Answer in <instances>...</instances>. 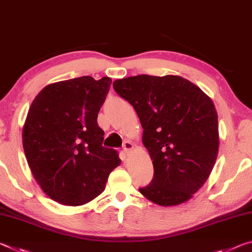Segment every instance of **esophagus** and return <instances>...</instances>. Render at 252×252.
<instances>
[{
  "mask_svg": "<svg viewBox=\"0 0 252 252\" xmlns=\"http://www.w3.org/2000/svg\"><path fill=\"white\" fill-rule=\"evenodd\" d=\"M133 148H134V145L130 142H128V141H126L125 143L123 144V151L125 152L126 154H128L129 152L133 150Z\"/></svg>",
  "mask_w": 252,
  "mask_h": 252,
  "instance_id": "esophagus-1",
  "label": "esophagus"
}]
</instances>
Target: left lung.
<instances>
[{
  "instance_id": "left-lung-1",
  "label": "left lung",
  "mask_w": 252,
  "mask_h": 252,
  "mask_svg": "<svg viewBox=\"0 0 252 252\" xmlns=\"http://www.w3.org/2000/svg\"><path fill=\"white\" fill-rule=\"evenodd\" d=\"M113 87L137 113L143 144L153 160V180L139 192L163 207L191 199L208 180L219 150L211 99L191 81L172 75L124 78Z\"/></svg>"
}]
</instances>
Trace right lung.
<instances>
[{
  "label": "right lung",
  "mask_w": 252,
  "mask_h": 252,
  "mask_svg": "<svg viewBox=\"0 0 252 252\" xmlns=\"http://www.w3.org/2000/svg\"><path fill=\"white\" fill-rule=\"evenodd\" d=\"M111 79L84 76L48 85L23 126L24 153L43 192L64 205H82L104 192L118 152L102 146L97 117Z\"/></svg>",
  "instance_id": "right-lung-1"
}]
</instances>
